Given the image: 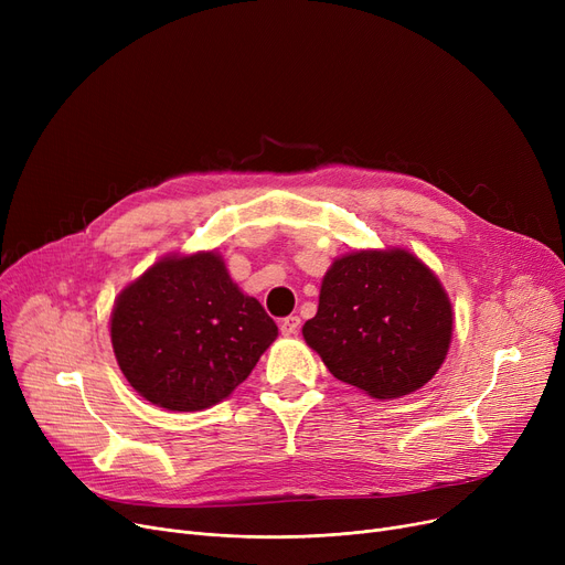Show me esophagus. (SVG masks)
Returning a JSON list of instances; mask_svg holds the SVG:
<instances>
[{"label":"esophagus","mask_w":565,"mask_h":565,"mask_svg":"<svg viewBox=\"0 0 565 565\" xmlns=\"http://www.w3.org/2000/svg\"><path fill=\"white\" fill-rule=\"evenodd\" d=\"M279 330H281L284 337L298 334V330H300V318H298V316H286V318H281V320H279Z\"/></svg>","instance_id":"34e87169"}]
</instances>
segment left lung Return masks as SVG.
I'll return each instance as SVG.
<instances>
[{"instance_id":"8db88e82","label":"left lung","mask_w":565,"mask_h":565,"mask_svg":"<svg viewBox=\"0 0 565 565\" xmlns=\"http://www.w3.org/2000/svg\"><path fill=\"white\" fill-rule=\"evenodd\" d=\"M454 307L430 267L407 249L339 256L302 337L330 373L371 398L422 390L447 360Z\"/></svg>"}]
</instances>
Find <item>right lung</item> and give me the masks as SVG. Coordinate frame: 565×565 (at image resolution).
<instances>
[{"label": "right lung", "instance_id": "add662e5", "mask_svg": "<svg viewBox=\"0 0 565 565\" xmlns=\"http://www.w3.org/2000/svg\"><path fill=\"white\" fill-rule=\"evenodd\" d=\"M109 334L130 387L169 412L213 407L243 384L279 330L213 252L169 254L114 302Z\"/></svg>", "mask_w": 565, "mask_h": 565}]
</instances>
